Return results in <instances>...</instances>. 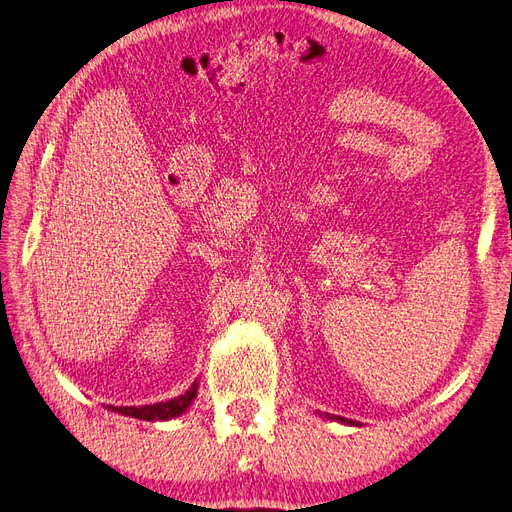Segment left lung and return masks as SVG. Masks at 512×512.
Returning a JSON list of instances; mask_svg holds the SVG:
<instances>
[{"instance_id": "left-lung-1", "label": "left lung", "mask_w": 512, "mask_h": 512, "mask_svg": "<svg viewBox=\"0 0 512 512\" xmlns=\"http://www.w3.org/2000/svg\"><path fill=\"white\" fill-rule=\"evenodd\" d=\"M325 417H327L329 421H338V423H344V425H353V427H361V423H359V421H353V419H344V417H336V415H327V412H325Z\"/></svg>"}]
</instances>
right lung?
Listing matches in <instances>:
<instances>
[{
  "label": "right lung",
  "mask_w": 512,
  "mask_h": 512,
  "mask_svg": "<svg viewBox=\"0 0 512 512\" xmlns=\"http://www.w3.org/2000/svg\"><path fill=\"white\" fill-rule=\"evenodd\" d=\"M197 381L178 398H172L168 402H157V404H144V406H108V410L119 412L125 417H134L142 421H168L174 417H180L183 412L191 406V402L197 398Z\"/></svg>",
  "instance_id": "right-lung-1"
}]
</instances>
